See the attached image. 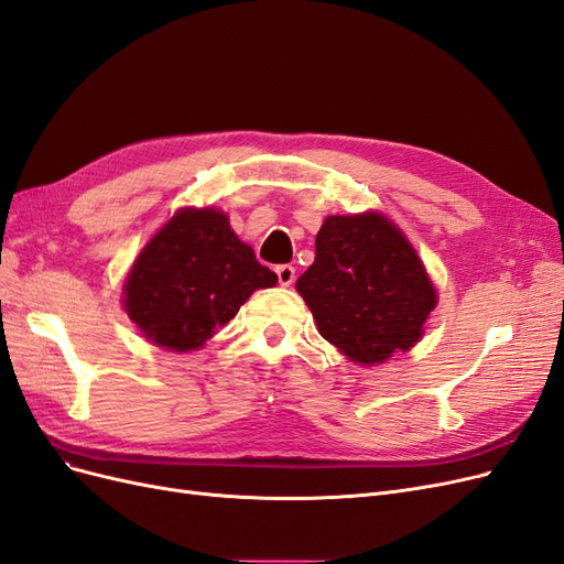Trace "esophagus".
Instances as JSON below:
<instances>
[{
    "label": "esophagus",
    "instance_id": "34e87169",
    "mask_svg": "<svg viewBox=\"0 0 564 564\" xmlns=\"http://www.w3.org/2000/svg\"><path fill=\"white\" fill-rule=\"evenodd\" d=\"M275 273H278V282L282 286H291L296 280V268L294 265H278Z\"/></svg>",
    "mask_w": 564,
    "mask_h": 564
}]
</instances>
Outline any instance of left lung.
Listing matches in <instances>:
<instances>
[{
  "label": "left lung",
  "mask_w": 564,
  "mask_h": 564,
  "mask_svg": "<svg viewBox=\"0 0 564 564\" xmlns=\"http://www.w3.org/2000/svg\"><path fill=\"white\" fill-rule=\"evenodd\" d=\"M296 289L322 338L364 366L408 352L438 301L413 245L378 212L326 217Z\"/></svg>",
  "instance_id": "1"
}]
</instances>
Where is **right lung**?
<instances>
[{"instance_id": "add662e5", "label": "right lung", "mask_w": 564, "mask_h": 564, "mask_svg": "<svg viewBox=\"0 0 564 564\" xmlns=\"http://www.w3.org/2000/svg\"><path fill=\"white\" fill-rule=\"evenodd\" d=\"M278 284L215 207H184L134 259L123 307L142 336L172 352L203 347L257 289Z\"/></svg>"}]
</instances>
